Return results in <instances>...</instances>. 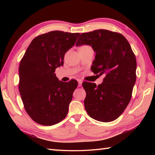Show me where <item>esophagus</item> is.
<instances>
[{
  "mask_svg": "<svg viewBox=\"0 0 155 155\" xmlns=\"http://www.w3.org/2000/svg\"><path fill=\"white\" fill-rule=\"evenodd\" d=\"M78 86H79V87H81V85H82L83 81H81V80H78Z\"/></svg>",
  "mask_w": 155,
  "mask_h": 155,
  "instance_id": "esophagus-1",
  "label": "esophagus"
}]
</instances>
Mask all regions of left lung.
<instances>
[{
  "instance_id": "1",
  "label": "left lung",
  "mask_w": 155,
  "mask_h": 155,
  "mask_svg": "<svg viewBox=\"0 0 155 155\" xmlns=\"http://www.w3.org/2000/svg\"><path fill=\"white\" fill-rule=\"evenodd\" d=\"M91 46L96 52L91 70L105 74L103 82H84V101L88 115L96 120H116L130 101L136 81L137 62L129 43L122 34L99 29L81 34L76 46Z\"/></svg>"
}]
</instances>
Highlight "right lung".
<instances>
[{
	"label": "right lung",
	"mask_w": 155,
	"mask_h": 155,
	"mask_svg": "<svg viewBox=\"0 0 155 155\" xmlns=\"http://www.w3.org/2000/svg\"><path fill=\"white\" fill-rule=\"evenodd\" d=\"M80 33L51 31L31 41L19 65V91L25 109L33 121L56 124L68 112L76 80L59 81L54 71L64 65V55Z\"/></svg>",
	"instance_id": "obj_1"
}]
</instances>
